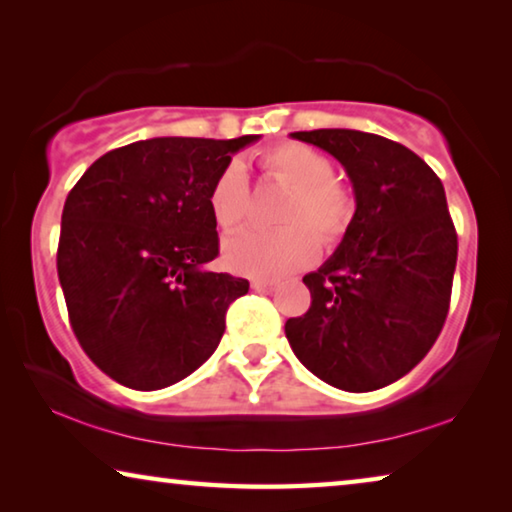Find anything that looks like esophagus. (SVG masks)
Listing matches in <instances>:
<instances>
[{"instance_id": "obj_1", "label": "esophagus", "mask_w": 512, "mask_h": 512, "mask_svg": "<svg viewBox=\"0 0 512 512\" xmlns=\"http://www.w3.org/2000/svg\"><path fill=\"white\" fill-rule=\"evenodd\" d=\"M253 289L255 291H262V294H271L275 289V282L273 280H255L253 282Z\"/></svg>"}]
</instances>
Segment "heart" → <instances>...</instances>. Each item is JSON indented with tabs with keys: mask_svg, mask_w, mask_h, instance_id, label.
<instances>
[{
	"mask_svg": "<svg viewBox=\"0 0 512 512\" xmlns=\"http://www.w3.org/2000/svg\"><path fill=\"white\" fill-rule=\"evenodd\" d=\"M259 166L291 193L280 209V230H243L223 243L232 271L253 278H278L312 264L319 239L332 246L344 237L355 214L353 193L337 180L328 154L312 145L285 141L259 154ZM209 212L221 230H234L250 214V186L241 164L232 161L209 189Z\"/></svg>",
	"mask_w": 512,
	"mask_h": 512,
	"instance_id": "obj_1",
	"label": "heart"
}]
</instances>
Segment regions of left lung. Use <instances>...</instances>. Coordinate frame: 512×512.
Masks as SVG:
<instances>
[{"instance_id": "left-lung-1", "label": "left lung", "mask_w": 512, "mask_h": 512, "mask_svg": "<svg viewBox=\"0 0 512 512\" xmlns=\"http://www.w3.org/2000/svg\"><path fill=\"white\" fill-rule=\"evenodd\" d=\"M291 139L330 152L355 193L342 243L303 282L312 305L289 319L291 351L316 378L371 392L424 360L446 321L458 234L440 177L405 145L358 129Z\"/></svg>"}]
</instances>
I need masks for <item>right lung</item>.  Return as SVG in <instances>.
Segmentation results:
<instances>
[{"label": "right lung", "instance_id": "add662e5", "mask_svg": "<svg viewBox=\"0 0 512 512\" xmlns=\"http://www.w3.org/2000/svg\"><path fill=\"white\" fill-rule=\"evenodd\" d=\"M257 139L136 141L72 186L56 271L75 337L116 383L168 387L216 351L227 307L250 285L207 269L218 255L209 189Z\"/></svg>", "mask_w": 512, "mask_h": 512}]
</instances>
